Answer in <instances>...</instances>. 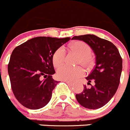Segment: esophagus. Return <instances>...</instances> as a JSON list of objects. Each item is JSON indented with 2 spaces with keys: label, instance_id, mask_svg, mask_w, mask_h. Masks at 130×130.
I'll use <instances>...</instances> for the list:
<instances>
[{
  "label": "esophagus",
  "instance_id": "1",
  "mask_svg": "<svg viewBox=\"0 0 130 130\" xmlns=\"http://www.w3.org/2000/svg\"><path fill=\"white\" fill-rule=\"evenodd\" d=\"M64 82H66V83H67V84L68 85H69V86H73V83H70V82H67V81H64Z\"/></svg>",
  "mask_w": 130,
  "mask_h": 130
}]
</instances>
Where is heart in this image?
Wrapping results in <instances>:
<instances>
[{"mask_svg":"<svg viewBox=\"0 0 130 130\" xmlns=\"http://www.w3.org/2000/svg\"><path fill=\"white\" fill-rule=\"evenodd\" d=\"M71 51L76 52L79 56L78 63L82 64L86 68H89L92 64V58L91 57L92 48L90 46L82 41H77L69 45ZM66 59V51L63 47L57 48L52 56V62L54 67L58 68L64 64ZM85 70L82 67L64 66L59 68L57 71V76L59 79L67 82H76L79 78L85 75Z\"/></svg>","mask_w":130,"mask_h":130,"instance_id":"obj_1","label":"heart"}]
</instances>
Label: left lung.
I'll use <instances>...</instances> for the list:
<instances>
[{
	"label": "left lung",
	"mask_w": 130,
	"mask_h": 130,
	"mask_svg": "<svg viewBox=\"0 0 130 130\" xmlns=\"http://www.w3.org/2000/svg\"><path fill=\"white\" fill-rule=\"evenodd\" d=\"M72 40H82L89 45L95 55V66L86 78L87 85H94L84 88L76 95L77 101L85 108L97 109L103 107L114 96L120 82L123 61L117 47L112 42L94 35L74 36Z\"/></svg>",
	"instance_id": "left-lung-1"
}]
</instances>
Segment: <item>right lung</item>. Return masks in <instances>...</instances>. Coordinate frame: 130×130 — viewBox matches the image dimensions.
Wrapping results in <instances>:
<instances>
[{
  "instance_id": "add662e5",
  "label": "right lung",
  "mask_w": 130,
  "mask_h": 130,
  "mask_svg": "<svg viewBox=\"0 0 130 130\" xmlns=\"http://www.w3.org/2000/svg\"><path fill=\"white\" fill-rule=\"evenodd\" d=\"M70 39L35 37L13 50L8 73L12 92L23 106L38 109L51 101L52 91L58 83L52 78L56 73L52 56Z\"/></svg>"
}]
</instances>
